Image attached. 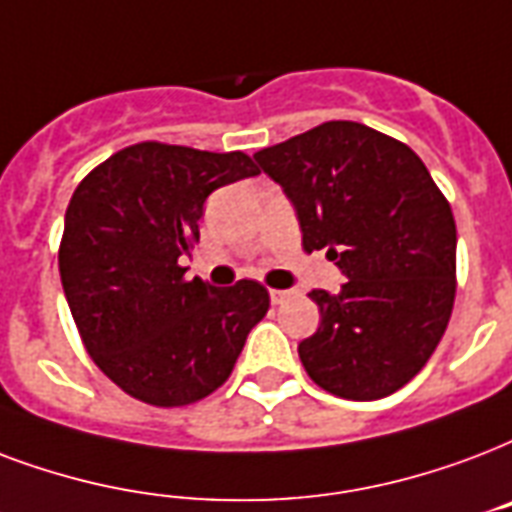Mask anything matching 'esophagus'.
I'll list each match as a JSON object with an SVG mask.
<instances>
[{"instance_id":"esophagus-1","label":"esophagus","mask_w":512,"mask_h":512,"mask_svg":"<svg viewBox=\"0 0 512 512\" xmlns=\"http://www.w3.org/2000/svg\"><path fill=\"white\" fill-rule=\"evenodd\" d=\"M287 298H290V292L287 290H271V303H276V306H279V303H284Z\"/></svg>"}]
</instances>
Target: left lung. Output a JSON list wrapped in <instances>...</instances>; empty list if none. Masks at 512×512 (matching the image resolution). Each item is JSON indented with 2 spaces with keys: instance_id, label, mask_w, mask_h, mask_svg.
I'll use <instances>...</instances> for the list:
<instances>
[{
  "instance_id": "left-lung-1",
  "label": "left lung",
  "mask_w": 512,
  "mask_h": 512,
  "mask_svg": "<svg viewBox=\"0 0 512 512\" xmlns=\"http://www.w3.org/2000/svg\"><path fill=\"white\" fill-rule=\"evenodd\" d=\"M298 212L303 249H327L341 292L311 290L322 314L298 354L311 381L343 400H381L419 373L456 298V222L408 147L376 128L330 120L255 152Z\"/></svg>"
}]
</instances>
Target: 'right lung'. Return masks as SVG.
Wrapping results in <instances>:
<instances>
[{"label":"right lung","mask_w":512,"mask_h":512,"mask_svg":"<svg viewBox=\"0 0 512 512\" xmlns=\"http://www.w3.org/2000/svg\"><path fill=\"white\" fill-rule=\"evenodd\" d=\"M260 174L244 152L139 142L99 163L66 206L58 271L85 351L126 395L179 408L220 389L271 306L252 279L187 282L206 198Z\"/></svg>","instance_id":"add662e5"}]
</instances>
